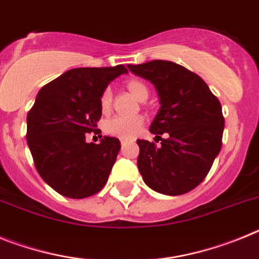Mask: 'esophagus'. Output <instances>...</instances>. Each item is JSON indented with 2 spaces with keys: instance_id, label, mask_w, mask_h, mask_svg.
<instances>
[{
  "instance_id": "34e87169",
  "label": "esophagus",
  "mask_w": 259,
  "mask_h": 259,
  "mask_svg": "<svg viewBox=\"0 0 259 259\" xmlns=\"http://www.w3.org/2000/svg\"><path fill=\"white\" fill-rule=\"evenodd\" d=\"M127 139H120V144H122V145H124L125 143H127Z\"/></svg>"
}]
</instances>
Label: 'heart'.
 Segmentation results:
<instances>
[{"label": "heart", "mask_w": 259, "mask_h": 259, "mask_svg": "<svg viewBox=\"0 0 259 259\" xmlns=\"http://www.w3.org/2000/svg\"><path fill=\"white\" fill-rule=\"evenodd\" d=\"M128 91L140 101H144L149 96V88L140 80H131L127 83ZM111 89L106 88L100 97V106L104 113H107L111 106ZM144 124L141 115H116L106 123V132L113 136L122 139H131L136 136Z\"/></svg>", "instance_id": "b5f03b06"}]
</instances>
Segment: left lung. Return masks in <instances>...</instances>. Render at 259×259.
<instances>
[{"mask_svg":"<svg viewBox=\"0 0 259 259\" xmlns=\"http://www.w3.org/2000/svg\"><path fill=\"white\" fill-rule=\"evenodd\" d=\"M128 68L154 84L161 104L149 128L161 145L137 140L144 182L167 196L188 193L206 178L221 152V102L197 74L174 62L157 59Z\"/></svg>","mask_w":259,"mask_h":259,"instance_id":"8db88e82","label":"left lung"}]
</instances>
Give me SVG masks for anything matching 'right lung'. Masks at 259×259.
<instances>
[{
	"label": "right lung",
	"mask_w": 259,
	"mask_h": 259,
	"mask_svg": "<svg viewBox=\"0 0 259 259\" xmlns=\"http://www.w3.org/2000/svg\"><path fill=\"white\" fill-rule=\"evenodd\" d=\"M125 72L123 65L72 68L37 93L27 115V144L42 180L62 196L85 198L106 184L120 141L100 136V144L87 143L85 136L101 134L100 97Z\"/></svg>",
	"instance_id": "add662e5"
}]
</instances>
